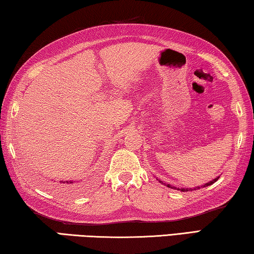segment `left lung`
I'll return each instance as SVG.
<instances>
[{
    "instance_id": "8db88e82",
    "label": "left lung",
    "mask_w": 254,
    "mask_h": 254,
    "mask_svg": "<svg viewBox=\"0 0 254 254\" xmlns=\"http://www.w3.org/2000/svg\"><path fill=\"white\" fill-rule=\"evenodd\" d=\"M218 178L220 177H217V178H215V179H213L212 182H208L207 184H205V185H203V186H197V187H195V188H177V187H175V186H173V185H170V184H165L163 182H161V180H159V183H161L162 185H165V186H167V187H169V188H173V189H177V190H180V191H189V190H196V189H200L201 187H207V186H209V185H213L215 182H216V180H218Z\"/></svg>"
}]
</instances>
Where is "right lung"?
Listing matches in <instances>:
<instances>
[{
  "label": "right lung",
  "instance_id": "1",
  "mask_svg": "<svg viewBox=\"0 0 254 254\" xmlns=\"http://www.w3.org/2000/svg\"><path fill=\"white\" fill-rule=\"evenodd\" d=\"M78 183V182H76ZM79 188L78 184H75V182H71V180H60L59 184L54 185V189L57 191L64 192V194H74L75 191H77V189Z\"/></svg>",
  "mask_w": 254,
  "mask_h": 254
}]
</instances>
